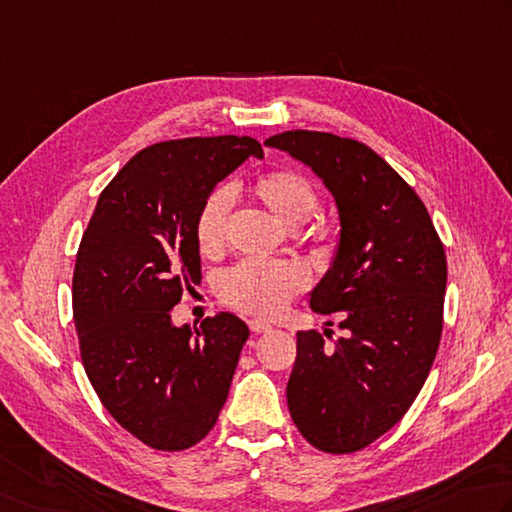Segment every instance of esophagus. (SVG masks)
I'll list each match as a JSON object with an SVG mask.
<instances>
[{
  "instance_id": "34e87169",
  "label": "esophagus",
  "mask_w": 512,
  "mask_h": 512,
  "mask_svg": "<svg viewBox=\"0 0 512 512\" xmlns=\"http://www.w3.org/2000/svg\"><path fill=\"white\" fill-rule=\"evenodd\" d=\"M248 326H250V330H253L255 335H262V333H268V330H270V324L264 322V319H250Z\"/></svg>"
}]
</instances>
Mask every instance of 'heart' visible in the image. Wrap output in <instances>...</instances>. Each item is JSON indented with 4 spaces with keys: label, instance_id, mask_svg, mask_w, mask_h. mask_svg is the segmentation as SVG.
<instances>
[{
    "label": "heart",
    "instance_id": "obj_1",
    "mask_svg": "<svg viewBox=\"0 0 512 512\" xmlns=\"http://www.w3.org/2000/svg\"><path fill=\"white\" fill-rule=\"evenodd\" d=\"M253 193L288 228L306 224L315 215L319 202L313 182L290 168L273 170L259 177ZM233 204L235 195L228 186L215 188L204 199L195 219V242L202 255L215 257L226 248L228 217ZM304 286V270L295 264L246 259L224 273L219 282V295L228 306L244 313L273 317Z\"/></svg>",
    "mask_w": 512,
    "mask_h": 512
}]
</instances>
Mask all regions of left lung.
<instances>
[{"label":"left lung","instance_id":"8db88e82","mask_svg":"<svg viewBox=\"0 0 512 512\" xmlns=\"http://www.w3.org/2000/svg\"><path fill=\"white\" fill-rule=\"evenodd\" d=\"M284 150L322 179L339 217L333 262L310 308L342 313L348 337L299 330L286 386L306 442L355 453L406 415L435 362L446 295V255L422 199L375 150L317 130H286Z\"/></svg>","mask_w":512,"mask_h":512}]
</instances>
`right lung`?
Returning a JSON list of instances; mask_svg holds the SVG:
<instances>
[{"mask_svg": "<svg viewBox=\"0 0 512 512\" xmlns=\"http://www.w3.org/2000/svg\"><path fill=\"white\" fill-rule=\"evenodd\" d=\"M248 157L264 150L237 135L139 150L99 195L79 244L73 313L86 375L117 424L150 448L184 450L210 433L250 335L230 313L199 328L170 319L184 286L202 279L199 208Z\"/></svg>", "mask_w": 512, "mask_h": 512, "instance_id": "add662e5", "label": "right lung"}]
</instances>
